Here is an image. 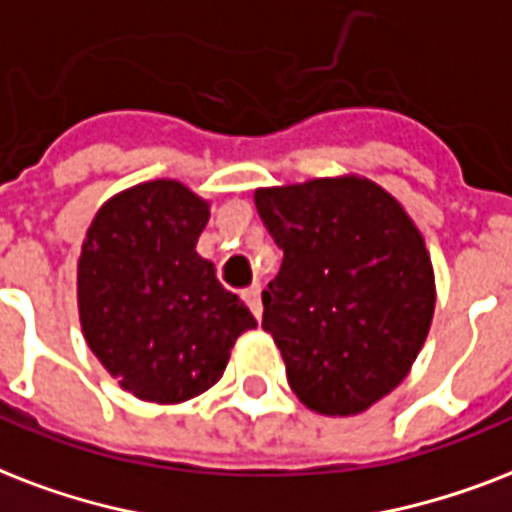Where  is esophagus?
Returning <instances> with one entry per match:
<instances>
[{"mask_svg":"<svg viewBox=\"0 0 512 512\" xmlns=\"http://www.w3.org/2000/svg\"><path fill=\"white\" fill-rule=\"evenodd\" d=\"M245 301H248V307H251V312L256 315V318H261V312H264V307H261V288L259 283H253L245 288Z\"/></svg>","mask_w":512,"mask_h":512,"instance_id":"esophagus-1","label":"esophagus"}]
</instances>
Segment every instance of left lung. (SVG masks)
Returning <instances> with one entry per match:
<instances>
[{
  "instance_id": "obj_1",
  "label": "left lung",
  "mask_w": 512,
  "mask_h": 512,
  "mask_svg": "<svg viewBox=\"0 0 512 512\" xmlns=\"http://www.w3.org/2000/svg\"><path fill=\"white\" fill-rule=\"evenodd\" d=\"M283 264L261 328L296 398L355 417L390 395L417 360L435 312V272L406 208L371 178L331 176L253 194Z\"/></svg>"
}]
</instances>
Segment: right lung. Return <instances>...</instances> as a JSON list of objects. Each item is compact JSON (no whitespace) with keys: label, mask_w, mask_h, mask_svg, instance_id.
<instances>
[{"label":"right lung","mask_w":512,"mask_h":512,"mask_svg":"<svg viewBox=\"0 0 512 512\" xmlns=\"http://www.w3.org/2000/svg\"><path fill=\"white\" fill-rule=\"evenodd\" d=\"M211 202L176 178L122 189L98 208L77 261V310L101 366L149 403L219 382L256 318L197 253Z\"/></svg>","instance_id":"add662e5"}]
</instances>
